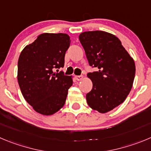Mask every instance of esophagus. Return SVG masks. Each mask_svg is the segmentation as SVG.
<instances>
[{"instance_id": "obj_1", "label": "esophagus", "mask_w": 151, "mask_h": 151, "mask_svg": "<svg viewBox=\"0 0 151 151\" xmlns=\"http://www.w3.org/2000/svg\"><path fill=\"white\" fill-rule=\"evenodd\" d=\"M83 78V75H77V76H75V79L77 80V81H80V80H82Z\"/></svg>"}]
</instances>
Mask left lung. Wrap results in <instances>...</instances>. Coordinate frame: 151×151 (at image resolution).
Instances as JSON below:
<instances>
[{"mask_svg":"<svg viewBox=\"0 0 151 151\" xmlns=\"http://www.w3.org/2000/svg\"><path fill=\"white\" fill-rule=\"evenodd\" d=\"M89 65L98 71L88 73L92 89L87 104L94 110L106 113L125 101L133 87L136 65L118 38L101 30L87 31L79 36Z\"/></svg>","mask_w":151,"mask_h":151,"instance_id":"1","label":"left lung"}]
</instances>
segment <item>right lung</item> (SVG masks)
I'll use <instances>...</instances> for the list:
<instances>
[{
	"mask_svg": "<svg viewBox=\"0 0 151 151\" xmlns=\"http://www.w3.org/2000/svg\"><path fill=\"white\" fill-rule=\"evenodd\" d=\"M70 43L65 33H42L19 56L18 85L24 99L38 113L51 115L65 103L72 77L53 71L64 67Z\"/></svg>",
	"mask_w": 151,
	"mask_h": 151,
	"instance_id": "obj_1",
	"label": "right lung"
}]
</instances>
